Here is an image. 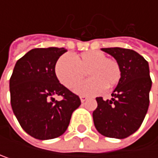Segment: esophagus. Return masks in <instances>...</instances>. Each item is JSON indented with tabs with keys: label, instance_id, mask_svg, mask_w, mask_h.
<instances>
[{
	"label": "esophagus",
	"instance_id": "34e87169",
	"mask_svg": "<svg viewBox=\"0 0 158 158\" xmlns=\"http://www.w3.org/2000/svg\"><path fill=\"white\" fill-rule=\"evenodd\" d=\"M86 99H88V97H86V96H80V100H81L82 102H84L85 101H86Z\"/></svg>",
	"mask_w": 158,
	"mask_h": 158
}]
</instances>
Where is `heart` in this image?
Masks as SVG:
<instances>
[{
    "label": "heart",
    "instance_id": "1",
    "mask_svg": "<svg viewBox=\"0 0 158 158\" xmlns=\"http://www.w3.org/2000/svg\"><path fill=\"white\" fill-rule=\"evenodd\" d=\"M88 72L89 79L78 84L74 92L82 96L96 95L104 88L109 89L121 79V68L114 58H108L99 51L83 52L74 58L62 56L56 65V74L66 88L72 89Z\"/></svg>",
    "mask_w": 158,
    "mask_h": 158
}]
</instances>
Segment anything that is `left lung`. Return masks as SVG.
Wrapping results in <instances>:
<instances>
[{"mask_svg":"<svg viewBox=\"0 0 158 158\" xmlns=\"http://www.w3.org/2000/svg\"><path fill=\"white\" fill-rule=\"evenodd\" d=\"M121 68V79L111 94V100L96 98L93 122L102 136L125 139L141 125L149 107L152 88L148 62L137 52L123 48H102Z\"/></svg>","mask_w":158,"mask_h":158,"instance_id":"obj_1","label":"left lung"}]
</instances>
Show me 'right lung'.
Wrapping results in <instances>:
<instances>
[{
  "mask_svg": "<svg viewBox=\"0 0 158 158\" xmlns=\"http://www.w3.org/2000/svg\"><path fill=\"white\" fill-rule=\"evenodd\" d=\"M65 48H36L19 58L9 81L13 112L20 126L36 139H52L67 130L80 98L59 83L56 64ZM62 96L61 101L52 98Z\"/></svg>",
  "mask_w": 158,
  "mask_h": 158,
  "instance_id": "right-lung-1",
  "label": "right lung"
}]
</instances>
